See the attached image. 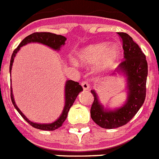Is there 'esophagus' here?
<instances>
[{"mask_svg":"<svg viewBox=\"0 0 159 159\" xmlns=\"http://www.w3.org/2000/svg\"><path fill=\"white\" fill-rule=\"evenodd\" d=\"M81 85L82 86V88H83L84 90H88L89 89V85L87 81H82Z\"/></svg>","mask_w":159,"mask_h":159,"instance_id":"34e87169","label":"esophagus"}]
</instances>
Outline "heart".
I'll use <instances>...</instances> for the list:
<instances>
[{
    "label": "heart",
    "mask_w": 159,
    "mask_h": 159,
    "mask_svg": "<svg viewBox=\"0 0 159 159\" xmlns=\"http://www.w3.org/2000/svg\"><path fill=\"white\" fill-rule=\"evenodd\" d=\"M118 54L119 50L115 45L107 47V44L99 43L81 49L77 57L83 65L96 64L101 61V68L106 69L115 62Z\"/></svg>",
    "instance_id": "b5f03b06"
}]
</instances>
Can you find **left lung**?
<instances>
[{"label": "left lung", "instance_id": "8db88e82", "mask_svg": "<svg viewBox=\"0 0 159 159\" xmlns=\"http://www.w3.org/2000/svg\"><path fill=\"white\" fill-rule=\"evenodd\" d=\"M122 42L124 60L115 69L113 75L122 74L126 77L127 100L122 106L114 110L105 109L99 102L94 90H91L94 100L90 116L95 123L105 129H114L125 125L137 114L144 103L146 92L148 66L146 56L140 47L125 33H118Z\"/></svg>", "mask_w": 159, "mask_h": 159}]
</instances>
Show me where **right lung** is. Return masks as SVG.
Listing matches in <instances>:
<instances>
[{"label":"right lung","instance_id":"right-lung-1","mask_svg":"<svg viewBox=\"0 0 159 159\" xmlns=\"http://www.w3.org/2000/svg\"><path fill=\"white\" fill-rule=\"evenodd\" d=\"M66 41V38L64 36L61 35H57V34H52V33H47V32H41V33H34V34H30V35L27 36L23 41L20 43V45L17 46L16 49H14L13 51L12 57H11L10 60V66H9V73L11 74V70H12V66H13V61H14V57L16 54L17 53L19 50H20V47L23 45H25L26 44L31 43V42H38V43L43 44V45H47V46L50 47L51 49H54V50H60V48L62 45H65V42ZM83 90L81 85H79L78 82H76L72 80H68L66 82V87H65V106L64 109L62 110V113L61 114L57 119L55 121L52 122V123L48 124H41V123H35L33 121H30L28 118H26L24 114L19 110L17 106L15 103L14 98H13V90H12V87H11V100L13 102V106L16 108V110L18 111L19 114L21 115V117L28 122L30 125H31L33 127L36 128V129H39L41 130H55V129H58L62 125L63 122L67 118L68 115V112L70 110V107L73 106L74 101H75L76 98L78 97V93L81 91Z\"/></svg>","mask_w":159,"mask_h":159}]
</instances>
